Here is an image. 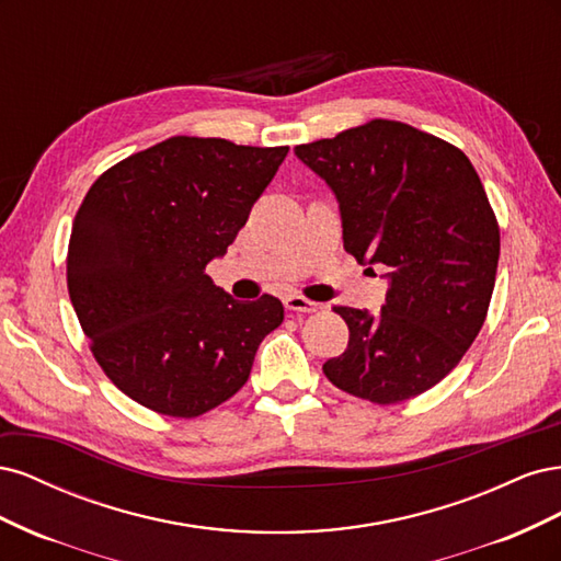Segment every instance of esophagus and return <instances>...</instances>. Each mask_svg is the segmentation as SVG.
<instances>
[{"label": "esophagus", "mask_w": 561, "mask_h": 561, "mask_svg": "<svg viewBox=\"0 0 561 561\" xmlns=\"http://www.w3.org/2000/svg\"><path fill=\"white\" fill-rule=\"evenodd\" d=\"M285 309L295 311V313H316L320 309V304L301 297V295H287L285 297Z\"/></svg>", "instance_id": "1"}]
</instances>
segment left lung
Wrapping results in <instances>:
<instances>
[{
    "mask_svg": "<svg viewBox=\"0 0 561 561\" xmlns=\"http://www.w3.org/2000/svg\"><path fill=\"white\" fill-rule=\"evenodd\" d=\"M295 154L334 192L346 252L388 268L379 313L334 307L348 346L322 371L377 404L421 396L463 358L494 293L501 233L480 175L458 147L388 118Z\"/></svg>",
    "mask_w": 561,
    "mask_h": 561,
    "instance_id": "left-lung-1",
    "label": "left lung"
}]
</instances>
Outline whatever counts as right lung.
Instances as JSON below:
<instances>
[{
	"instance_id": "add662e5",
	"label": "right lung",
	"mask_w": 561,
	"mask_h": 561,
	"mask_svg": "<svg viewBox=\"0 0 561 561\" xmlns=\"http://www.w3.org/2000/svg\"><path fill=\"white\" fill-rule=\"evenodd\" d=\"M287 147L168 138L112 165L77 210L67 290L112 383L151 412L194 419L229 400L283 304L239 301L206 266L222 257Z\"/></svg>"
}]
</instances>
